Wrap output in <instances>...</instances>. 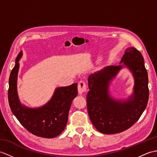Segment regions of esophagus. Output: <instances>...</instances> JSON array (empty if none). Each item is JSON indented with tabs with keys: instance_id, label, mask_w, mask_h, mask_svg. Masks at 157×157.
Wrapping results in <instances>:
<instances>
[{
	"instance_id": "obj_1",
	"label": "esophagus",
	"mask_w": 157,
	"mask_h": 157,
	"mask_svg": "<svg viewBox=\"0 0 157 157\" xmlns=\"http://www.w3.org/2000/svg\"><path fill=\"white\" fill-rule=\"evenodd\" d=\"M86 90H87L86 83L83 81H80L78 83V94L79 95H82V94L86 92Z\"/></svg>"
}]
</instances>
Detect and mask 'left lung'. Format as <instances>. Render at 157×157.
I'll use <instances>...</instances> for the list:
<instances>
[{
	"label": "left lung",
	"mask_w": 157,
	"mask_h": 157,
	"mask_svg": "<svg viewBox=\"0 0 157 157\" xmlns=\"http://www.w3.org/2000/svg\"><path fill=\"white\" fill-rule=\"evenodd\" d=\"M117 66H107L88 78L87 112L91 122L100 132L106 134L123 132L132 126L147 105L149 91L148 74L141 53L127 48ZM124 67L132 73L133 93L127 99L118 100L109 93L112 80Z\"/></svg>",
	"instance_id": "1"
}]
</instances>
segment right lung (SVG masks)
I'll use <instances>...</instances> for the list:
<instances>
[{"instance_id":"add662e5","label":"right lung","mask_w":157,"mask_h":157,"mask_svg":"<svg viewBox=\"0 0 157 157\" xmlns=\"http://www.w3.org/2000/svg\"><path fill=\"white\" fill-rule=\"evenodd\" d=\"M22 56L21 51L9 77L8 99L10 110L21 124L34 135L48 138L56 137L66 126L72 101L78 95V83L57 87L49 101L41 107L30 108L22 104L17 92L19 61Z\"/></svg>"}]
</instances>
